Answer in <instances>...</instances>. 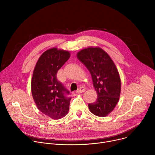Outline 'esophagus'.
Listing matches in <instances>:
<instances>
[{"label": "esophagus", "mask_w": 155, "mask_h": 155, "mask_svg": "<svg viewBox=\"0 0 155 155\" xmlns=\"http://www.w3.org/2000/svg\"><path fill=\"white\" fill-rule=\"evenodd\" d=\"M85 90H86V89H85L84 87H80L78 88V90L77 91V94H80L81 93L84 92Z\"/></svg>", "instance_id": "esophagus-1"}]
</instances>
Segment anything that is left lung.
Returning a JSON list of instances; mask_svg holds the SVG:
<instances>
[{
    "label": "left lung",
    "mask_w": 155,
    "mask_h": 155,
    "mask_svg": "<svg viewBox=\"0 0 155 155\" xmlns=\"http://www.w3.org/2000/svg\"><path fill=\"white\" fill-rule=\"evenodd\" d=\"M77 57L90 72L97 94L96 101L88 104V108L94 115L105 117L113 111L120 96L121 83L116 65L100 47L82 49Z\"/></svg>",
    "instance_id": "left-lung-1"
}]
</instances>
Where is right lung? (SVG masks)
I'll list each match as a JSON object with an SVG mask.
<instances>
[{
	"label": "right lung",
	"mask_w": 155,
	"mask_h": 155,
	"mask_svg": "<svg viewBox=\"0 0 155 155\" xmlns=\"http://www.w3.org/2000/svg\"><path fill=\"white\" fill-rule=\"evenodd\" d=\"M71 56L69 51L52 48L38 58L31 80L32 97L40 111L54 120L68 115L71 98L56 77L59 69Z\"/></svg>",
	"instance_id": "add662e5"
}]
</instances>
